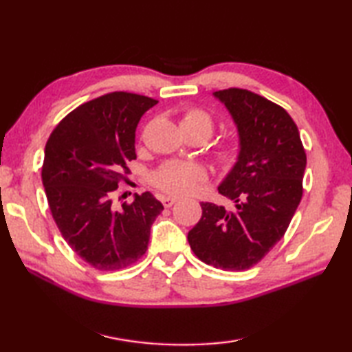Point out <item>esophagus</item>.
Wrapping results in <instances>:
<instances>
[{"instance_id": "esophagus-1", "label": "esophagus", "mask_w": 352, "mask_h": 352, "mask_svg": "<svg viewBox=\"0 0 352 352\" xmlns=\"http://www.w3.org/2000/svg\"><path fill=\"white\" fill-rule=\"evenodd\" d=\"M162 203L164 207H172L175 203H177V198H172V197H164L162 199Z\"/></svg>"}]
</instances>
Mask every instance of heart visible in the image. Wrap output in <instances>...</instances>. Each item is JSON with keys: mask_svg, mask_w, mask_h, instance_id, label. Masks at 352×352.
I'll use <instances>...</instances> for the list:
<instances>
[{"mask_svg": "<svg viewBox=\"0 0 352 352\" xmlns=\"http://www.w3.org/2000/svg\"><path fill=\"white\" fill-rule=\"evenodd\" d=\"M180 125L183 133H199L201 136L208 139L214 130L213 116L204 109L192 107L184 110ZM239 157V144L234 140H227L214 149V160L221 166H231ZM206 172L195 163L168 162L154 172L153 183L160 190L174 197L189 195L198 186L204 182Z\"/></svg>", "mask_w": 352, "mask_h": 352, "instance_id": "b5f03b06", "label": "heart"}]
</instances>
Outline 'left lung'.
<instances>
[{"instance_id": "obj_1", "label": "left lung", "mask_w": 352, "mask_h": 352, "mask_svg": "<svg viewBox=\"0 0 352 352\" xmlns=\"http://www.w3.org/2000/svg\"><path fill=\"white\" fill-rule=\"evenodd\" d=\"M239 133V157L219 193L233 210L201 203L203 216L188 241L204 263L223 271L257 265L286 233L302 197L307 157L300 131L278 104L246 89L213 92Z\"/></svg>"}]
</instances>
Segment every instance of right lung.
<instances>
[{"label":"right lung","mask_w":352,"mask_h":352,"mask_svg":"<svg viewBox=\"0 0 352 352\" xmlns=\"http://www.w3.org/2000/svg\"><path fill=\"white\" fill-rule=\"evenodd\" d=\"M157 102L130 92L102 95L63 118L45 146L42 183L52 218L71 248L100 271L124 269L144 256L163 210L149 192L113 204L126 164L136 159L138 124Z\"/></svg>","instance_id":"add662e5"}]
</instances>
